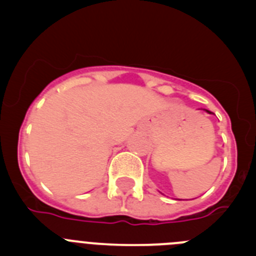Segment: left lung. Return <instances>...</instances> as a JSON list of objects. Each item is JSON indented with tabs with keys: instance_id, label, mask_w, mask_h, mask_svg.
Instances as JSON below:
<instances>
[{
	"instance_id": "obj_1",
	"label": "left lung",
	"mask_w": 256,
	"mask_h": 256,
	"mask_svg": "<svg viewBox=\"0 0 256 256\" xmlns=\"http://www.w3.org/2000/svg\"><path fill=\"white\" fill-rule=\"evenodd\" d=\"M206 112H209V114H210V112H209V110H206Z\"/></svg>"
}]
</instances>
